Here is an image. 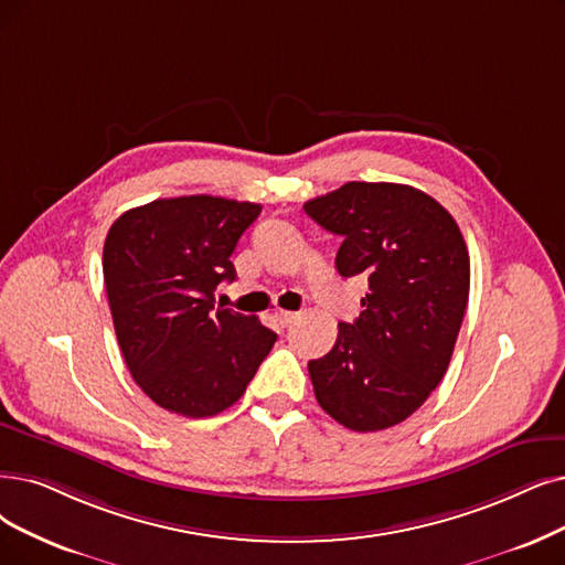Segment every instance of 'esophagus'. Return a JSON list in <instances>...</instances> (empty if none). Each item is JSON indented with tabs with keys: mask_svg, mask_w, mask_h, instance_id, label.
<instances>
[{
	"mask_svg": "<svg viewBox=\"0 0 565 565\" xmlns=\"http://www.w3.org/2000/svg\"><path fill=\"white\" fill-rule=\"evenodd\" d=\"M274 320H276V324L278 327H289L291 322H295L297 320V312H287V310H278L276 315H274Z\"/></svg>",
	"mask_w": 565,
	"mask_h": 565,
	"instance_id": "esophagus-1",
	"label": "esophagus"
}]
</instances>
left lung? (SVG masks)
Instances as JSON below:
<instances>
[{
  "label": "left lung",
  "instance_id": "8db88e82",
  "mask_svg": "<svg viewBox=\"0 0 565 565\" xmlns=\"http://www.w3.org/2000/svg\"><path fill=\"white\" fill-rule=\"evenodd\" d=\"M303 211L343 238L338 274L369 278L359 318L308 361L315 398L350 431L396 426L440 385L455 352L470 287L459 224L422 190L359 180Z\"/></svg>",
  "mask_w": 565,
  "mask_h": 565
}]
</instances>
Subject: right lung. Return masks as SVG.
Wrapping results in <instances>:
<instances>
[{
	"label": "right lung",
	"mask_w": 565,
	"mask_h": 565,
	"mask_svg": "<svg viewBox=\"0 0 565 565\" xmlns=\"http://www.w3.org/2000/svg\"><path fill=\"white\" fill-rule=\"evenodd\" d=\"M259 204L211 194L154 199L122 213L104 243V285L125 364L160 408L227 411L276 343L253 315L215 308L232 253Z\"/></svg>",
	"instance_id": "add662e5"
}]
</instances>
